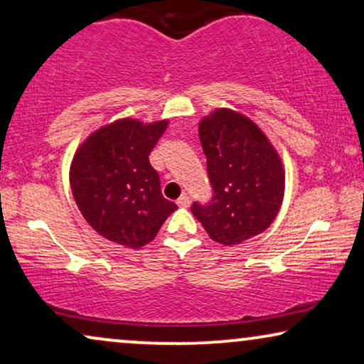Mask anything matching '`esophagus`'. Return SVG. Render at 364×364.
I'll return each instance as SVG.
<instances>
[{
  "label": "esophagus",
  "mask_w": 364,
  "mask_h": 364,
  "mask_svg": "<svg viewBox=\"0 0 364 364\" xmlns=\"http://www.w3.org/2000/svg\"><path fill=\"white\" fill-rule=\"evenodd\" d=\"M176 204H178V206H180V208H188L189 204H191V199H189V198L186 196V194H183V196L176 201Z\"/></svg>",
  "instance_id": "34e87169"
}]
</instances>
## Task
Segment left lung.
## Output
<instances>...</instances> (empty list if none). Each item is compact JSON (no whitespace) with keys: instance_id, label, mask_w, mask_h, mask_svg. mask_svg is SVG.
I'll return each instance as SVG.
<instances>
[{"instance_id":"obj_1","label":"left lung","mask_w":364,"mask_h":364,"mask_svg":"<svg viewBox=\"0 0 364 364\" xmlns=\"http://www.w3.org/2000/svg\"><path fill=\"white\" fill-rule=\"evenodd\" d=\"M213 198L191 213L224 245L264 232L284 199L282 161L257 125L237 112L216 110L199 124Z\"/></svg>"}]
</instances>
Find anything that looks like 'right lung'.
Wrapping results in <instances>:
<instances>
[{
	"mask_svg": "<svg viewBox=\"0 0 364 364\" xmlns=\"http://www.w3.org/2000/svg\"><path fill=\"white\" fill-rule=\"evenodd\" d=\"M168 122L124 119L87 138L70 166V188L82 216L102 237L140 249L155 239L178 206L163 198L150 153Z\"/></svg>",
	"mask_w": 364,
	"mask_h": 364,
	"instance_id": "1",
	"label": "right lung"
}]
</instances>
